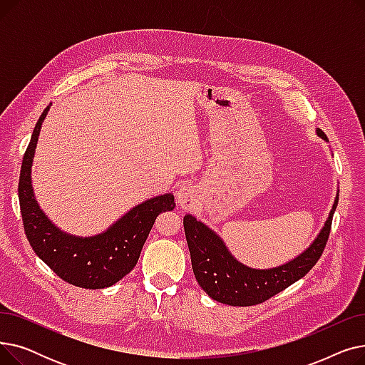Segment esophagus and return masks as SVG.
Wrapping results in <instances>:
<instances>
[{
  "label": "esophagus",
  "instance_id": "1",
  "mask_svg": "<svg viewBox=\"0 0 365 365\" xmlns=\"http://www.w3.org/2000/svg\"><path fill=\"white\" fill-rule=\"evenodd\" d=\"M178 202L183 210H194L198 202L197 189L189 185H182L178 190Z\"/></svg>",
  "mask_w": 365,
  "mask_h": 365
}]
</instances>
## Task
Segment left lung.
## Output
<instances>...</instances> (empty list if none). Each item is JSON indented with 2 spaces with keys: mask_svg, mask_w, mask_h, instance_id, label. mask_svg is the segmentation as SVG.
<instances>
[{
  "mask_svg": "<svg viewBox=\"0 0 365 365\" xmlns=\"http://www.w3.org/2000/svg\"><path fill=\"white\" fill-rule=\"evenodd\" d=\"M317 134L324 140H329L322 130L318 128ZM337 202L339 195L315 241L296 259L271 269H253L240 263L215 231L198 222L192 215H186L183 217L185 235L192 271L201 289L213 300L231 306L259 304L285 290L308 274L319 260L329 241Z\"/></svg>",
  "mask_w": 365,
  "mask_h": 365,
  "instance_id": "8db88e82",
  "label": "left lung"
}]
</instances>
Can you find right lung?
I'll list each match as a JSON object with an SVG mask.
<instances>
[{
  "mask_svg": "<svg viewBox=\"0 0 365 365\" xmlns=\"http://www.w3.org/2000/svg\"><path fill=\"white\" fill-rule=\"evenodd\" d=\"M48 109L50 105L34 128L19 178V202L25 234L35 255L57 277L81 289H105L118 282L136 266L153 223L161 213L175 208V197L164 194L136 205L99 235L80 238L62 232L38 205L31 182L34 153Z\"/></svg>",
  "mask_w": 365,
  "mask_h": 365,
  "instance_id": "right-lung-1",
  "label": "right lung"
}]
</instances>
